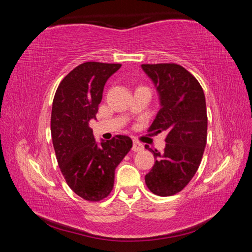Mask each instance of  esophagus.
Instances as JSON below:
<instances>
[{"instance_id": "esophagus-1", "label": "esophagus", "mask_w": 252, "mask_h": 252, "mask_svg": "<svg viewBox=\"0 0 252 252\" xmlns=\"http://www.w3.org/2000/svg\"><path fill=\"white\" fill-rule=\"evenodd\" d=\"M144 149L143 144L141 142L136 141V140H133V146H132V151L134 152H139V151H142Z\"/></svg>"}]
</instances>
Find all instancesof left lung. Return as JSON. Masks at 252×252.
<instances>
[{
    "label": "left lung",
    "mask_w": 252,
    "mask_h": 252,
    "mask_svg": "<svg viewBox=\"0 0 252 252\" xmlns=\"http://www.w3.org/2000/svg\"><path fill=\"white\" fill-rule=\"evenodd\" d=\"M160 95L161 109L149 132L164 131L162 152L149 149L155 165L146 174V185L160 197L173 195L185 188L197 172L207 144L206 97L198 80L176 63L142 64Z\"/></svg>",
    "instance_id": "obj_1"
}]
</instances>
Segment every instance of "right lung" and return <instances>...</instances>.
I'll list each match as a JSON object with an SVG mask.
<instances>
[{
	"mask_svg": "<svg viewBox=\"0 0 252 252\" xmlns=\"http://www.w3.org/2000/svg\"><path fill=\"white\" fill-rule=\"evenodd\" d=\"M119 63L85 62L59 84L51 113V135L60 170L71 190L88 201H100L113 189L114 171L132 148L126 135L97 144L89 126L103 88Z\"/></svg>",
	"mask_w": 252,
	"mask_h": 252,
	"instance_id": "right-lung-1",
	"label": "right lung"
}]
</instances>
